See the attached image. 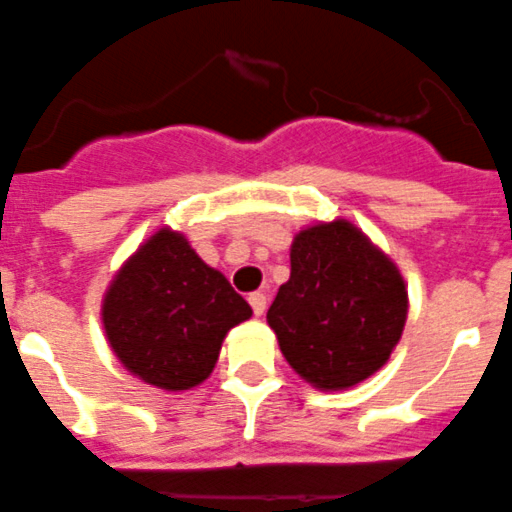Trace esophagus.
Listing matches in <instances>:
<instances>
[{
    "mask_svg": "<svg viewBox=\"0 0 512 512\" xmlns=\"http://www.w3.org/2000/svg\"><path fill=\"white\" fill-rule=\"evenodd\" d=\"M248 304H251L253 314H256V317H261V314L266 312V294H261V292L248 294Z\"/></svg>",
    "mask_w": 512,
    "mask_h": 512,
    "instance_id": "1",
    "label": "esophagus"
}]
</instances>
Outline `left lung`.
<instances>
[{
	"label": "left lung",
	"instance_id": "1",
	"mask_svg": "<svg viewBox=\"0 0 512 512\" xmlns=\"http://www.w3.org/2000/svg\"><path fill=\"white\" fill-rule=\"evenodd\" d=\"M289 259L292 276L266 312L287 363L320 391L381 370L409 312L396 264L348 220L299 231Z\"/></svg>",
	"mask_w": 512,
	"mask_h": 512
}]
</instances>
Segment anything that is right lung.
Wrapping results in <instances>:
<instances>
[{"mask_svg": "<svg viewBox=\"0 0 512 512\" xmlns=\"http://www.w3.org/2000/svg\"><path fill=\"white\" fill-rule=\"evenodd\" d=\"M101 317L131 375L187 391L213 373L223 337L251 317V307L182 233L159 228L114 276Z\"/></svg>", "mask_w": 512, "mask_h": 512, "instance_id": "add662e5", "label": "right lung"}]
</instances>
